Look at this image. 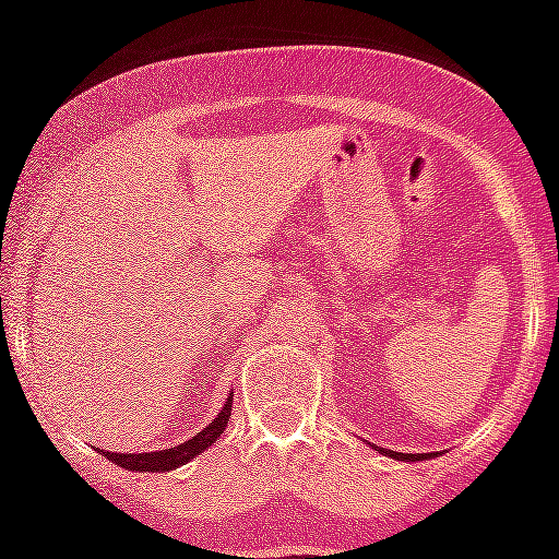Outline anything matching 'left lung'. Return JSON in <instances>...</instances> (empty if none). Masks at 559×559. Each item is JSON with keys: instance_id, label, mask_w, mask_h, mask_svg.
<instances>
[{"instance_id": "8db88e82", "label": "left lung", "mask_w": 559, "mask_h": 559, "mask_svg": "<svg viewBox=\"0 0 559 559\" xmlns=\"http://www.w3.org/2000/svg\"><path fill=\"white\" fill-rule=\"evenodd\" d=\"M380 452H385V450H380ZM385 455H391V459H397V461H424V459H429V455H424V452H420V455H412V452H385Z\"/></svg>"}]
</instances>
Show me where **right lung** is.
Returning <instances> with one entry per match:
<instances>
[{"label": "right lung", "instance_id": "1", "mask_svg": "<svg viewBox=\"0 0 559 559\" xmlns=\"http://www.w3.org/2000/svg\"><path fill=\"white\" fill-rule=\"evenodd\" d=\"M231 400H235V391L228 394L223 408H219V415L211 420L202 432H197L193 438H188L186 443H177V447H170V450H156V452H107L100 450L107 455L112 464L124 469H135V473H168V469L179 467V464H186V461L197 459L200 452H205L214 441H219V435L226 429L228 415H231Z\"/></svg>", "mask_w": 559, "mask_h": 559}]
</instances>
